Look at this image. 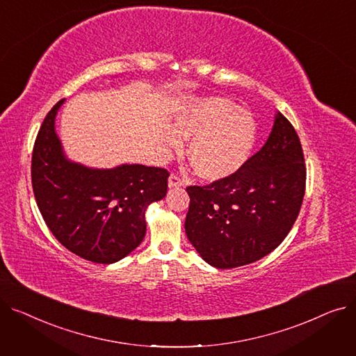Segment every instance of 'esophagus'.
Segmentation results:
<instances>
[{
    "label": "esophagus",
    "instance_id": "esophagus-1",
    "mask_svg": "<svg viewBox=\"0 0 356 356\" xmlns=\"http://www.w3.org/2000/svg\"><path fill=\"white\" fill-rule=\"evenodd\" d=\"M183 184H184L183 180L175 173H172L170 177H168V188H180V186H183Z\"/></svg>",
    "mask_w": 356,
    "mask_h": 356
}]
</instances>
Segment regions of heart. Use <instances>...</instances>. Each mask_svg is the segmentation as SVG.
<instances>
[{
    "mask_svg": "<svg viewBox=\"0 0 356 356\" xmlns=\"http://www.w3.org/2000/svg\"><path fill=\"white\" fill-rule=\"evenodd\" d=\"M176 129H167V149L181 147V136L192 137L188 156L200 177L219 180L232 176L250 160L258 137V125L247 109L229 99H196L176 114Z\"/></svg>",
    "mask_w": 356,
    "mask_h": 356,
    "instance_id": "b5f03b06",
    "label": "heart"
}]
</instances>
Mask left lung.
I'll list each match as a JSON object with an SVG mask.
<instances>
[{
	"label": "left lung",
	"instance_id": "left-lung-1",
	"mask_svg": "<svg viewBox=\"0 0 356 356\" xmlns=\"http://www.w3.org/2000/svg\"><path fill=\"white\" fill-rule=\"evenodd\" d=\"M186 191L184 229L199 255L216 268L251 264L282 244L300 212L306 191L300 138L277 112L267 143L244 167Z\"/></svg>",
	"mask_w": 356,
	"mask_h": 356
}]
</instances>
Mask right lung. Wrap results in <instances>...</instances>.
<instances>
[{
	"instance_id": "obj_1",
	"label": "right lung",
	"mask_w": 356,
	"mask_h": 356,
	"mask_svg": "<svg viewBox=\"0 0 356 356\" xmlns=\"http://www.w3.org/2000/svg\"><path fill=\"white\" fill-rule=\"evenodd\" d=\"M63 101L49 111L34 143L37 207L65 248L92 263H117L143 242L145 209L165 196L168 172L143 164L90 168L67 160L54 131Z\"/></svg>"
}]
</instances>
